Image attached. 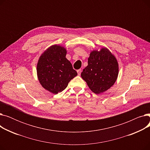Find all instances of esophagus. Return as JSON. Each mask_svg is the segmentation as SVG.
<instances>
[{
    "mask_svg": "<svg viewBox=\"0 0 150 150\" xmlns=\"http://www.w3.org/2000/svg\"><path fill=\"white\" fill-rule=\"evenodd\" d=\"M81 69H78L77 70V73H78V75H81Z\"/></svg>",
    "mask_w": 150,
    "mask_h": 150,
    "instance_id": "1",
    "label": "esophagus"
}]
</instances>
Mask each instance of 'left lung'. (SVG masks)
Here are the masks:
<instances>
[{
	"label": "left lung",
	"mask_w": 150,
	"mask_h": 150,
	"mask_svg": "<svg viewBox=\"0 0 150 150\" xmlns=\"http://www.w3.org/2000/svg\"><path fill=\"white\" fill-rule=\"evenodd\" d=\"M118 74L119 66L115 57L108 49L94 50L88 58V65L81 74L90 89L95 93L104 92L114 85Z\"/></svg>",
	"instance_id": "left-lung-1"
}]
</instances>
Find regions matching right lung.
Returning a JSON list of instances; mask_svg holds the SVG:
<instances>
[{
	"label": "right lung",
	"mask_w": 150,
	"mask_h": 150,
	"mask_svg": "<svg viewBox=\"0 0 150 150\" xmlns=\"http://www.w3.org/2000/svg\"><path fill=\"white\" fill-rule=\"evenodd\" d=\"M66 53L64 47L52 45L43 53L37 64L39 82L44 89L54 94L64 91L69 82L77 75L66 58Z\"/></svg>",
	"instance_id": "add662e5"
}]
</instances>
